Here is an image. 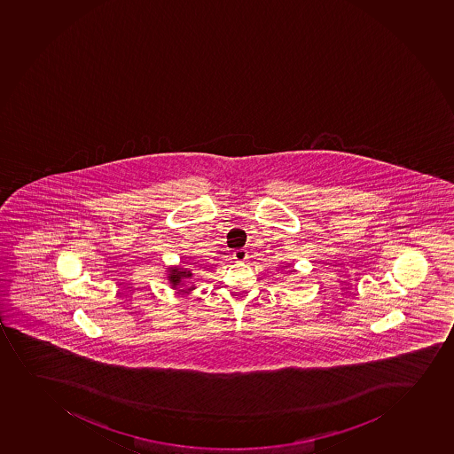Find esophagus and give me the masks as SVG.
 I'll list each match as a JSON object with an SVG mask.
<instances>
[{
	"instance_id": "1",
	"label": "esophagus",
	"mask_w": 454,
	"mask_h": 454,
	"mask_svg": "<svg viewBox=\"0 0 454 454\" xmlns=\"http://www.w3.org/2000/svg\"><path fill=\"white\" fill-rule=\"evenodd\" d=\"M234 259H237V261H239V262H243V261H246V259H247V250H244V249L235 250Z\"/></svg>"
}]
</instances>
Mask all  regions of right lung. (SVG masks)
Returning <instances> with one entry per match:
<instances>
[{
	"mask_svg": "<svg viewBox=\"0 0 454 454\" xmlns=\"http://www.w3.org/2000/svg\"><path fill=\"white\" fill-rule=\"evenodd\" d=\"M193 274H192L191 270L181 269V267H171L169 269V276H168V280L171 283V286L174 289H178L181 293H189L192 291L193 286H185L184 280L185 278H192ZM184 286L185 288L183 289L182 286Z\"/></svg>",
	"mask_w": 454,
	"mask_h": 454,
	"instance_id": "add662e5",
	"label": "right lung"
}]
</instances>
